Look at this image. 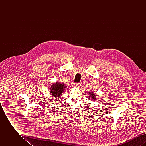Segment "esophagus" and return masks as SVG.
I'll return each instance as SVG.
<instances>
[{
    "label": "esophagus",
    "mask_w": 146,
    "mask_h": 146,
    "mask_svg": "<svg viewBox=\"0 0 146 146\" xmlns=\"http://www.w3.org/2000/svg\"><path fill=\"white\" fill-rule=\"evenodd\" d=\"M80 83H76L74 84V86L76 87H79L80 86Z\"/></svg>",
    "instance_id": "1"
}]
</instances>
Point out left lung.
I'll return each instance as SVG.
<instances>
[{
  "label": "left lung",
  "instance_id": "obj_1",
  "mask_svg": "<svg viewBox=\"0 0 146 146\" xmlns=\"http://www.w3.org/2000/svg\"><path fill=\"white\" fill-rule=\"evenodd\" d=\"M89 100H92V101H96V100H97V98H96L97 95H96V93L93 92V91H91V92H89Z\"/></svg>",
  "mask_w": 146,
  "mask_h": 146
}]
</instances>
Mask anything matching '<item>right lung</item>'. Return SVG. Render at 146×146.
<instances>
[{
  "mask_svg": "<svg viewBox=\"0 0 146 146\" xmlns=\"http://www.w3.org/2000/svg\"><path fill=\"white\" fill-rule=\"evenodd\" d=\"M66 87V84L61 83V82H56L52 84V85L50 88V94L52 96V98H56L55 100L59 99L61 96H62L64 90Z\"/></svg>",
  "mask_w": 146,
  "mask_h": 146,
  "instance_id": "right-lung-1",
  "label": "right lung"
}]
</instances>
